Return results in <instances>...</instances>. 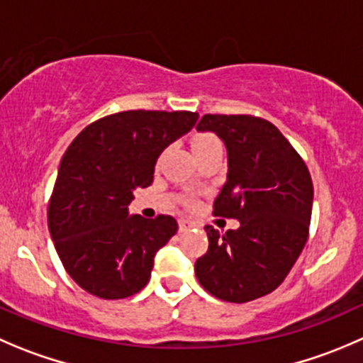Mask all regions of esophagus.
I'll list each match as a JSON object with an SVG mask.
<instances>
[{"instance_id":"34e87169","label":"esophagus","mask_w":363,"mask_h":363,"mask_svg":"<svg viewBox=\"0 0 363 363\" xmlns=\"http://www.w3.org/2000/svg\"><path fill=\"white\" fill-rule=\"evenodd\" d=\"M191 227H193V223L189 220H184V218H182V220H179V232H188Z\"/></svg>"}]
</instances>
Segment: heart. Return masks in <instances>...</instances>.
<instances>
[{
	"instance_id": "obj_1",
	"label": "heart",
	"mask_w": 363,
	"mask_h": 363,
	"mask_svg": "<svg viewBox=\"0 0 363 363\" xmlns=\"http://www.w3.org/2000/svg\"><path fill=\"white\" fill-rule=\"evenodd\" d=\"M220 145L216 136L209 135V133H199V135L193 136V142H191V149L193 152H199V150L203 149H209V147H216Z\"/></svg>"
}]
</instances>
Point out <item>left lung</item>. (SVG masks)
Returning <instances> with one entry per match:
<instances>
[{
    "instance_id": "1",
    "label": "left lung",
    "mask_w": 363,
    "mask_h": 363,
    "mask_svg": "<svg viewBox=\"0 0 363 363\" xmlns=\"http://www.w3.org/2000/svg\"><path fill=\"white\" fill-rule=\"evenodd\" d=\"M196 131L214 133L227 147V181L213 213L239 220L225 234L207 225L209 248L196 259V279L213 296L246 303L275 291L300 257L314 186L300 154L264 118L203 115Z\"/></svg>"
}]
</instances>
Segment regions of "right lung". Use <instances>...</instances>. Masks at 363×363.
I'll return each mask as SVG.
<instances>
[{
    "label": "right lung",
    "mask_w": 363,
    "mask_h": 363,
    "mask_svg": "<svg viewBox=\"0 0 363 363\" xmlns=\"http://www.w3.org/2000/svg\"><path fill=\"white\" fill-rule=\"evenodd\" d=\"M191 111L131 110L84 128L62 157L48 209L55 248L70 279L103 300L140 293L156 252L177 232V221L133 214L138 188L152 184L157 157L191 131Z\"/></svg>",
    "instance_id": "right-lung-1"
}]
</instances>
